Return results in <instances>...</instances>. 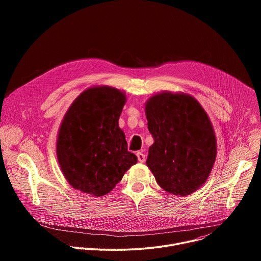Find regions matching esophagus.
I'll use <instances>...</instances> for the list:
<instances>
[{"label": "esophagus", "instance_id": "obj_1", "mask_svg": "<svg viewBox=\"0 0 261 261\" xmlns=\"http://www.w3.org/2000/svg\"><path fill=\"white\" fill-rule=\"evenodd\" d=\"M136 156H137V159H138V161H139L140 163H143V162L145 161V155H144V154L138 152V153L136 154Z\"/></svg>", "mask_w": 261, "mask_h": 261}]
</instances>
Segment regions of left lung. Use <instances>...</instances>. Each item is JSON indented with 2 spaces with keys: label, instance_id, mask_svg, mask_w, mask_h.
<instances>
[{
  "label": "left lung",
  "instance_id": "1",
  "mask_svg": "<svg viewBox=\"0 0 261 261\" xmlns=\"http://www.w3.org/2000/svg\"><path fill=\"white\" fill-rule=\"evenodd\" d=\"M154 143L146 166L162 189L187 196L206 181L217 157L211 120L200 103L185 93L161 92L145 103Z\"/></svg>",
  "mask_w": 261,
  "mask_h": 261
}]
</instances>
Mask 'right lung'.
I'll use <instances>...</instances> for the list:
<instances>
[{"label": "right lung", "instance_id": "obj_1", "mask_svg": "<svg viewBox=\"0 0 261 261\" xmlns=\"http://www.w3.org/2000/svg\"><path fill=\"white\" fill-rule=\"evenodd\" d=\"M125 103V92L95 86L85 90L67 110L56 151L61 170L74 189L103 196L137 163L119 127Z\"/></svg>", "mask_w": 261, "mask_h": 261}]
</instances>
